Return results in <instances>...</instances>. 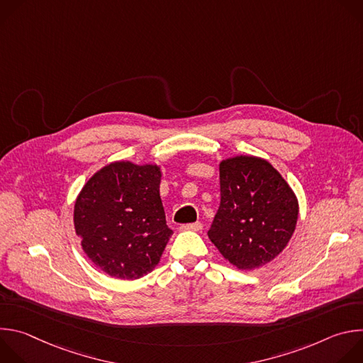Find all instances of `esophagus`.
<instances>
[{"mask_svg": "<svg viewBox=\"0 0 363 363\" xmlns=\"http://www.w3.org/2000/svg\"><path fill=\"white\" fill-rule=\"evenodd\" d=\"M202 228L201 223H192V224H184L181 225L182 231H199Z\"/></svg>", "mask_w": 363, "mask_h": 363, "instance_id": "esophagus-1", "label": "esophagus"}]
</instances>
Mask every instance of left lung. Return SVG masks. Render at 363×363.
<instances>
[{"label": "left lung", "instance_id": "8db88e82", "mask_svg": "<svg viewBox=\"0 0 363 363\" xmlns=\"http://www.w3.org/2000/svg\"><path fill=\"white\" fill-rule=\"evenodd\" d=\"M220 208L208 237L225 260L241 270L258 269L286 248L297 224L296 194L266 160L220 162Z\"/></svg>", "mask_w": 363, "mask_h": 363}]
</instances>
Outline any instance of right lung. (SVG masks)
Wrapping results in <instances>:
<instances>
[{
  "instance_id": "right-lung-1",
  "label": "right lung",
  "mask_w": 363,
  "mask_h": 363,
  "mask_svg": "<svg viewBox=\"0 0 363 363\" xmlns=\"http://www.w3.org/2000/svg\"><path fill=\"white\" fill-rule=\"evenodd\" d=\"M161 167L116 161L99 169L74 202V230L91 263L136 280L158 266L172 235L160 195Z\"/></svg>"
}]
</instances>
